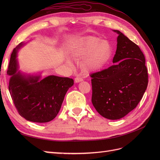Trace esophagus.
I'll use <instances>...</instances> for the list:
<instances>
[{
    "instance_id": "esophagus-1",
    "label": "esophagus",
    "mask_w": 160,
    "mask_h": 160,
    "mask_svg": "<svg viewBox=\"0 0 160 160\" xmlns=\"http://www.w3.org/2000/svg\"><path fill=\"white\" fill-rule=\"evenodd\" d=\"M83 81V79H82V78H81V77H76V78L75 79V83H79V82Z\"/></svg>"
}]
</instances>
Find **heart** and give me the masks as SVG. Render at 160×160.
I'll return each instance as SVG.
<instances>
[{
  "instance_id": "b5f03b06",
  "label": "heart",
  "mask_w": 160,
  "mask_h": 160,
  "mask_svg": "<svg viewBox=\"0 0 160 160\" xmlns=\"http://www.w3.org/2000/svg\"><path fill=\"white\" fill-rule=\"evenodd\" d=\"M111 53L112 47L109 41L93 36L82 38L72 51L75 57H86L83 66L87 72H95L102 68L109 61Z\"/></svg>"
}]
</instances>
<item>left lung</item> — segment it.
I'll return each mask as SVG.
<instances>
[{
	"label": "left lung",
	"instance_id": "left-lung-1",
	"mask_svg": "<svg viewBox=\"0 0 160 160\" xmlns=\"http://www.w3.org/2000/svg\"><path fill=\"white\" fill-rule=\"evenodd\" d=\"M115 65L94 72L92 77L91 101L103 118L119 119L137 107L148 83V69L139 47L119 31Z\"/></svg>",
	"mask_w": 160,
	"mask_h": 160
}]
</instances>
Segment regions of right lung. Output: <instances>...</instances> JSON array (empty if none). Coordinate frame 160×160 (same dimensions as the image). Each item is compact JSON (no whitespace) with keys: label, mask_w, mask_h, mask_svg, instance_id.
I'll use <instances>...</instances> for the list:
<instances>
[{"label":"right lung","mask_w":160,"mask_h":160,"mask_svg":"<svg viewBox=\"0 0 160 160\" xmlns=\"http://www.w3.org/2000/svg\"><path fill=\"white\" fill-rule=\"evenodd\" d=\"M25 43L13 49L7 75L11 77L8 89L18 113L27 121L46 123L54 119L61 108L65 95L73 85L72 79L49 75H25L18 71L17 52Z\"/></svg>","instance_id":"1"}]
</instances>
